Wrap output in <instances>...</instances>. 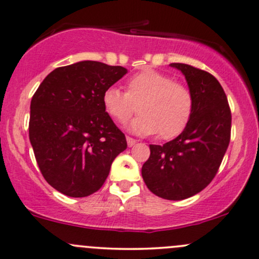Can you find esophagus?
<instances>
[{"instance_id": "obj_1", "label": "esophagus", "mask_w": 259, "mask_h": 259, "mask_svg": "<svg viewBox=\"0 0 259 259\" xmlns=\"http://www.w3.org/2000/svg\"><path fill=\"white\" fill-rule=\"evenodd\" d=\"M126 142H127V146L133 147L134 145L136 144V140L133 139V138H130V136H126Z\"/></svg>"}]
</instances>
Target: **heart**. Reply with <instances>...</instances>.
Segmentation results:
<instances>
[{
  "instance_id": "b5f03b06",
  "label": "heart",
  "mask_w": 259,
  "mask_h": 259,
  "mask_svg": "<svg viewBox=\"0 0 259 259\" xmlns=\"http://www.w3.org/2000/svg\"><path fill=\"white\" fill-rule=\"evenodd\" d=\"M138 109L129 129L139 135L158 133L173 139L185 129L194 112V96L186 85L168 74L145 68L125 81V92L114 86L102 94L103 109L117 123H125Z\"/></svg>"
}]
</instances>
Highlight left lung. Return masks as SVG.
<instances>
[{
  "instance_id": "left-lung-1",
  "label": "left lung",
  "mask_w": 259,
  "mask_h": 259,
  "mask_svg": "<svg viewBox=\"0 0 259 259\" xmlns=\"http://www.w3.org/2000/svg\"><path fill=\"white\" fill-rule=\"evenodd\" d=\"M185 75L194 96V112L184 132L164 145H150L141 169L151 192L179 201L202 191L215 177L230 142L231 112L227 95L212 74L171 63Z\"/></svg>"
}]
</instances>
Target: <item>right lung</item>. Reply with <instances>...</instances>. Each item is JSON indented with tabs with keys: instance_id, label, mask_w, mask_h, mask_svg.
<instances>
[{
	"instance_id": "right-lung-1",
	"label": "right lung",
	"mask_w": 259,
	"mask_h": 259,
	"mask_svg": "<svg viewBox=\"0 0 259 259\" xmlns=\"http://www.w3.org/2000/svg\"><path fill=\"white\" fill-rule=\"evenodd\" d=\"M120 65L82 61L56 68L34 94L29 139L45 180L70 197L99 191L125 135L102 106V94L125 75Z\"/></svg>"
}]
</instances>
